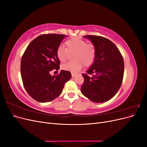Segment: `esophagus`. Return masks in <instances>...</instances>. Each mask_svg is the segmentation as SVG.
<instances>
[{
    "label": "esophagus",
    "mask_w": 147,
    "mask_h": 147,
    "mask_svg": "<svg viewBox=\"0 0 147 147\" xmlns=\"http://www.w3.org/2000/svg\"><path fill=\"white\" fill-rule=\"evenodd\" d=\"M75 76H76V75H75V74H74V73H72V77H75Z\"/></svg>",
    "instance_id": "esophagus-1"
}]
</instances>
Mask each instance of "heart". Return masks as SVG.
I'll return each mask as SVG.
<instances>
[{
    "mask_svg": "<svg viewBox=\"0 0 147 147\" xmlns=\"http://www.w3.org/2000/svg\"><path fill=\"white\" fill-rule=\"evenodd\" d=\"M67 49L60 45L57 48L56 56L61 63H64L67 59L69 53H73L74 61L68 62L62 65L63 70L77 73L82 67L91 65L96 57V48L92 43L87 42L79 38H72L65 42Z\"/></svg>",
    "mask_w": 147,
    "mask_h": 147,
    "instance_id": "obj_1",
    "label": "heart"
}]
</instances>
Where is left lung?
<instances>
[{"mask_svg": "<svg viewBox=\"0 0 147 147\" xmlns=\"http://www.w3.org/2000/svg\"><path fill=\"white\" fill-rule=\"evenodd\" d=\"M96 48L94 63L83 74L82 94L90 100L102 103L111 99L121 87L124 61L118 48L110 40L97 35H85Z\"/></svg>", "mask_w": 147, "mask_h": 147, "instance_id": "8db88e82", "label": "left lung"}]
</instances>
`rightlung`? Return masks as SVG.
Returning a JSON list of instances; mask_svg holds the SVG:
<instances>
[{
	"label": "right lung",
	"instance_id": "add662e5",
	"mask_svg": "<svg viewBox=\"0 0 147 147\" xmlns=\"http://www.w3.org/2000/svg\"><path fill=\"white\" fill-rule=\"evenodd\" d=\"M67 36L63 34H44L31 42L21 61V75L25 90L39 102L54 100L63 92L65 83L72 77L69 71L61 70L58 75H50L59 69L57 48Z\"/></svg>",
	"mask_w": 147,
	"mask_h": 147
}]
</instances>
